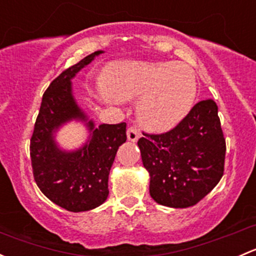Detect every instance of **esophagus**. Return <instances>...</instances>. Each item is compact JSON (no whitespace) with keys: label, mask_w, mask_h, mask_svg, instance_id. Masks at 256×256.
I'll use <instances>...</instances> for the list:
<instances>
[{"label":"esophagus","mask_w":256,"mask_h":256,"mask_svg":"<svg viewBox=\"0 0 256 256\" xmlns=\"http://www.w3.org/2000/svg\"><path fill=\"white\" fill-rule=\"evenodd\" d=\"M140 136L141 132L138 131V128H136V126H130V128H128V140L135 142V141H138V138H140Z\"/></svg>","instance_id":"34e87169"}]
</instances>
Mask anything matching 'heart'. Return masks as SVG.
Returning <instances> with one entry per match:
<instances>
[{
  "label": "heart",
  "mask_w": 256,
  "mask_h": 256,
  "mask_svg": "<svg viewBox=\"0 0 256 256\" xmlns=\"http://www.w3.org/2000/svg\"><path fill=\"white\" fill-rule=\"evenodd\" d=\"M100 94L108 102L135 100L138 118L148 131L177 126L197 96V79L188 66L174 62L122 60L110 64Z\"/></svg>",
  "instance_id": "b5f03b06"
}]
</instances>
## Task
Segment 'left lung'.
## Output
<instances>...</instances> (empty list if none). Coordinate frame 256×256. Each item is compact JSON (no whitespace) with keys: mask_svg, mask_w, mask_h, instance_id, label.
I'll use <instances>...</instances> for the list:
<instances>
[{"mask_svg":"<svg viewBox=\"0 0 256 256\" xmlns=\"http://www.w3.org/2000/svg\"><path fill=\"white\" fill-rule=\"evenodd\" d=\"M144 136L138 144L150 174V194L158 204L192 207L223 177L226 138L212 99L197 102L172 130Z\"/></svg>","mask_w":256,"mask_h":256,"instance_id":"left-lung-1","label":"left lung"}]
</instances>
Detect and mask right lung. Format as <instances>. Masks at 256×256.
<instances>
[{"mask_svg":"<svg viewBox=\"0 0 256 256\" xmlns=\"http://www.w3.org/2000/svg\"><path fill=\"white\" fill-rule=\"evenodd\" d=\"M102 50L89 54L56 76L42 98L40 114L30 138L33 177L43 194L69 212H85L99 207L109 196L108 180L118 147L126 141V122L94 128L80 110L72 92L70 80L92 63ZM70 120L87 122L88 142L76 152H63L54 134Z\"/></svg>","mask_w":256,"mask_h":256,"instance_id":"1","label":"right lung"}]
</instances>
